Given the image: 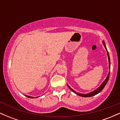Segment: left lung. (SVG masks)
<instances>
[{"instance_id":"8db88e82","label":"left lung","mask_w":120,"mask_h":120,"mask_svg":"<svg viewBox=\"0 0 120 120\" xmlns=\"http://www.w3.org/2000/svg\"><path fill=\"white\" fill-rule=\"evenodd\" d=\"M103 45H104V47H105V49H106V51H107V55H108V61H109V68H111V61H110V57H109V53L108 52V51H107V48H106V46H105V43H104V41H103ZM109 74H110V71H109L108 73V75H107V78H106V79L104 81V82H103L102 83H101V85H100V86L99 87L98 89H96L95 90L91 92V93H89V94H81V93H77L76 91H75L73 90L70 87L69 85H68V86L69 87V88L72 91L73 93H74L75 94H76L77 95H78L79 96H82V97H91V96H94L95 95L98 94H99V93L102 91V90L103 89H104V87H105V86L106 85V84H107V82H108V79H109Z\"/></svg>"}]
</instances>
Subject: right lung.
<instances>
[{"label": "right lung", "instance_id": "1", "mask_svg": "<svg viewBox=\"0 0 120 120\" xmlns=\"http://www.w3.org/2000/svg\"><path fill=\"white\" fill-rule=\"evenodd\" d=\"M25 96L27 98H34V97H33V96H28V95H25Z\"/></svg>", "mask_w": 120, "mask_h": 120}]
</instances>
